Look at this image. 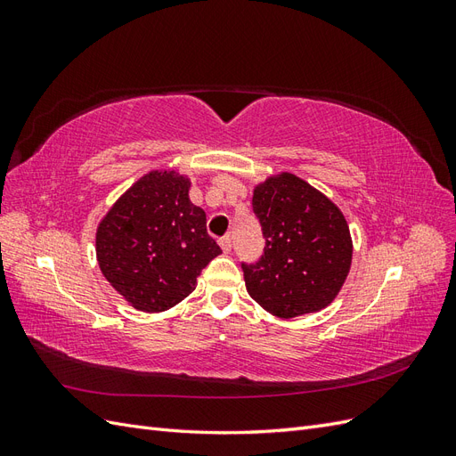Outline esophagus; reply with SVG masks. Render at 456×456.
Here are the masks:
<instances>
[{"label":"esophagus","instance_id":"esophagus-1","mask_svg":"<svg viewBox=\"0 0 456 456\" xmlns=\"http://www.w3.org/2000/svg\"><path fill=\"white\" fill-rule=\"evenodd\" d=\"M218 243H220V247H223V253H230V249H232V240H230V236H224V238H220L218 240Z\"/></svg>","mask_w":456,"mask_h":456}]
</instances>
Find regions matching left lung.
Wrapping results in <instances>:
<instances>
[{
	"label": "left lung",
	"instance_id": "left-lung-1",
	"mask_svg": "<svg viewBox=\"0 0 456 456\" xmlns=\"http://www.w3.org/2000/svg\"><path fill=\"white\" fill-rule=\"evenodd\" d=\"M253 213L265 253L256 262H241L249 295L285 320L325 308L352 262L350 230L337 205L302 178L283 173L255 188Z\"/></svg>",
	"mask_w": 456,
	"mask_h": 456
}]
</instances>
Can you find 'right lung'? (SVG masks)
<instances>
[{
  "mask_svg": "<svg viewBox=\"0 0 456 456\" xmlns=\"http://www.w3.org/2000/svg\"><path fill=\"white\" fill-rule=\"evenodd\" d=\"M188 190L186 176L151 171L118 200L96 230V258L104 278L136 310L173 308L223 253Z\"/></svg>",
  "mask_w": 456,
  "mask_h": 456,
  "instance_id": "1",
  "label": "right lung"
}]
</instances>
